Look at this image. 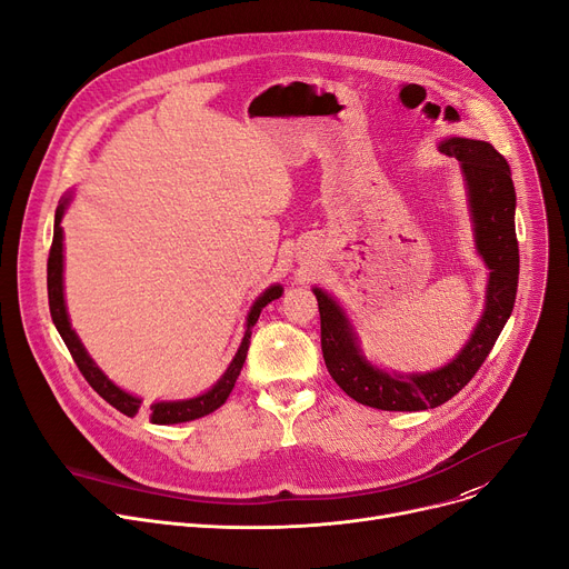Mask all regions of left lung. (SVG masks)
<instances>
[{"label":"left lung","mask_w":569,"mask_h":569,"mask_svg":"<svg viewBox=\"0 0 569 569\" xmlns=\"http://www.w3.org/2000/svg\"><path fill=\"white\" fill-rule=\"evenodd\" d=\"M440 152L455 157L468 189L475 244L489 267L487 307L468 343L450 365L429 373H387L371 362L357 343L343 309L320 288H313L320 311V346L330 376L362 406L378 410H427L450 401L470 382L489 357L510 318L519 283V242L515 230L517 193L512 172L493 144L470 138H447Z\"/></svg>","instance_id":"obj_1"}]
</instances>
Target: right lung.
Listing matches in <instances>:
<instances>
[{"instance_id": "1", "label": "right lung", "mask_w": 569, "mask_h": 569, "mask_svg": "<svg viewBox=\"0 0 569 569\" xmlns=\"http://www.w3.org/2000/svg\"><path fill=\"white\" fill-rule=\"evenodd\" d=\"M69 200H71V196L62 198V202H59L57 212H54V232H52V247H50V256H48V305H50V316H52V322L57 327L59 337L64 339V343H67V348L73 357V362L78 365L80 373L84 376V380L89 385H92V390L101 399H106L112 408H117L119 412L133 417L140 410L142 401L138 397L124 392V390H119V387L112 380H108V376L94 365L92 357L87 355L78 335L71 330L67 305H64V277H62V272H64V232H62V226H59V223H62V217H64V209H67ZM281 292H283L281 286H269L253 302V307L249 311V318H247V332H244L242 346H239L237 355L232 357L230 367L226 369V373L221 376V380L212 387V390H207L204 395H200L196 399H187V401L152 403V406H149V420H152L154 425H179V422L198 420V417H204L209 412H214L217 408H221L226 403V399L230 397V392H232L239 371H242V367H244L251 330H253V325L258 322L260 311L272 300H279Z\"/></svg>"}]
</instances>
